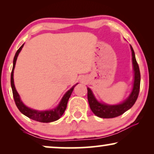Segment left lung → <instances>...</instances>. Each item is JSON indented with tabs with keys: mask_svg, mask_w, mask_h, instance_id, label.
Segmentation results:
<instances>
[{
	"mask_svg": "<svg viewBox=\"0 0 154 154\" xmlns=\"http://www.w3.org/2000/svg\"><path fill=\"white\" fill-rule=\"evenodd\" d=\"M130 48H131L132 51V64H133L134 73V83L131 93L125 101H123L121 104L116 105H109L104 104V103H100L94 97L92 90L89 88H88V102H89L90 107L92 111L97 116L103 118V119H112V118L119 116L125 113L126 111L129 110L134 104L138 97L140 88V71L139 65L137 62L133 48L131 45H130Z\"/></svg>",
	"mask_w": 154,
	"mask_h": 154,
	"instance_id": "1",
	"label": "left lung"
}]
</instances>
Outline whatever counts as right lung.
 I'll return each instance as SVG.
<instances>
[{"mask_svg":"<svg viewBox=\"0 0 154 154\" xmlns=\"http://www.w3.org/2000/svg\"><path fill=\"white\" fill-rule=\"evenodd\" d=\"M24 44L19 48L17 51L15 55H14V60H13V67H12V70L11 72V87L12 90V94H13V97L14 102H15L16 106L17 107L19 110L23 114L26 116L29 119L34 120V121L41 122V123H50V122L55 121L59 119H60V117L63 115V113H64L65 110L66 109L67 103H68L69 99L70 97L71 93H72L73 88H75V86L77 85L75 84V85H73L70 90H68L62 99V100L60 101V104H58V106L52 110H47V111H38L34 110V109H30L29 107L23 104V102L21 100L20 97L19 95L18 92H17L16 88L14 87V79H13V73H14V66H15L16 61L17 59V57L19 55L21 50H22Z\"/></svg>","mask_w":154,"mask_h":154,"instance_id":"add662e5","label":"right lung"}]
</instances>
